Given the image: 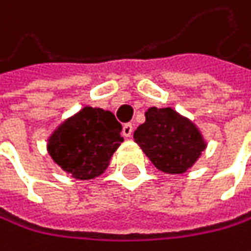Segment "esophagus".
<instances>
[{"label":"esophagus","mask_w":251,"mask_h":251,"mask_svg":"<svg viewBox=\"0 0 251 251\" xmlns=\"http://www.w3.org/2000/svg\"><path fill=\"white\" fill-rule=\"evenodd\" d=\"M132 131H134V126H132V125L131 123H125L123 125V136L125 137H131L132 136Z\"/></svg>","instance_id":"34e87169"}]
</instances>
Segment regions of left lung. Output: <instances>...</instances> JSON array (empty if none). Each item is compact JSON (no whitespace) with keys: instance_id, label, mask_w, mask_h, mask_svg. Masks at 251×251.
Returning <instances> with one entry per match:
<instances>
[{"instance_id":"1","label":"left lung","mask_w":251,"mask_h":251,"mask_svg":"<svg viewBox=\"0 0 251 251\" xmlns=\"http://www.w3.org/2000/svg\"><path fill=\"white\" fill-rule=\"evenodd\" d=\"M134 140L157 170L168 174L187 171L205 150L199 129L171 108H150Z\"/></svg>"}]
</instances>
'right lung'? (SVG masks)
Listing matches in <instances>:
<instances>
[{
  "mask_svg": "<svg viewBox=\"0 0 251 251\" xmlns=\"http://www.w3.org/2000/svg\"><path fill=\"white\" fill-rule=\"evenodd\" d=\"M122 125L109 111L83 108L63 122L49 139L48 151L75 179H94L108 168L120 147Z\"/></svg>",
  "mask_w": 251,
  "mask_h": 251,
  "instance_id": "obj_1",
  "label": "right lung"
}]
</instances>
